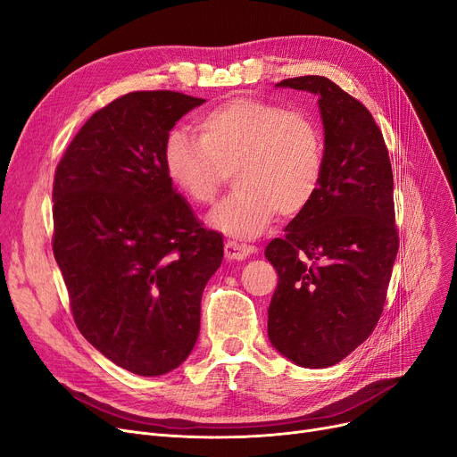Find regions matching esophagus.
Listing matches in <instances>:
<instances>
[{"label": "esophagus", "mask_w": 457, "mask_h": 457, "mask_svg": "<svg viewBox=\"0 0 457 457\" xmlns=\"http://www.w3.org/2000/svg\"><path fill=\"white\" fill-rule=\"evenodd\" d=\"M224 252H226V258L228 260L241 262V260H246L250 254H254V248L246 246V245H239V243H235V241H228L224 245Z\"/></svg>", "instance_id": "obj_1"}]
</instances>
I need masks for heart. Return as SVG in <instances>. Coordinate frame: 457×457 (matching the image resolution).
I'll use <instances>...</instances> for the list:
<instances>
[{"mask_svg": "<svg viewBox=\"0 0 457 457\" xmlns=\"http://www.w3.org/2000/svg\"><path fill=\"white\" fill-rule=\"evenodd\" d=\"M199 139L167 137L163 162L171 182L194 205H209L233 173L235 192L211 212L209 224L235 239H254L277 211L309 207L324 169L322 135L307 116L267 101L237 97L203 114Z\"/></svg>", "mask_w": 457, "mask_h": 457, "instance_id": "obj_1", "label": "heart"}]
</instances>
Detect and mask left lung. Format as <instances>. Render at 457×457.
I'll use <instances>...</instances> for the list:
<instances>
[{
  "label": "left lung",
  "mask_w": 457,
  "mask_h": 457,
  "mask_svg": "<svg viewBox=\"0 0 457 457\" xmlns=\"http://www.w3.org/2000/svg\"><path fill=\"white\" fill-rule=\"evenodd\" d=\"M277 88L318 97L324 169L309 207L265 248L278 273L267 335L295 365L324 369L356 350L382 314L399 248L392 163L375 118L329 79Z\"/></svg>",
  "instance_id": "obj_1"
}]
</instances>
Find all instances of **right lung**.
Segmentation results:
<instances>
[{"instance_id": "right-lung-1", "label": "right lung", "mask_w": 457, "mask_h": 457, "mask_svg": "<svg viewBox=\"0 0 457 457\" xmlns=\"http://www.w3.org/2000/svg\"><path fill=\"white\" fill-rule=\"evenodd\" d=\"M205 99L131 92L94 112L54 177V258L79 331L129 373L190 356L201 295L224 258L165 171L169 131Z\"/></svg>"}]
</instances>
